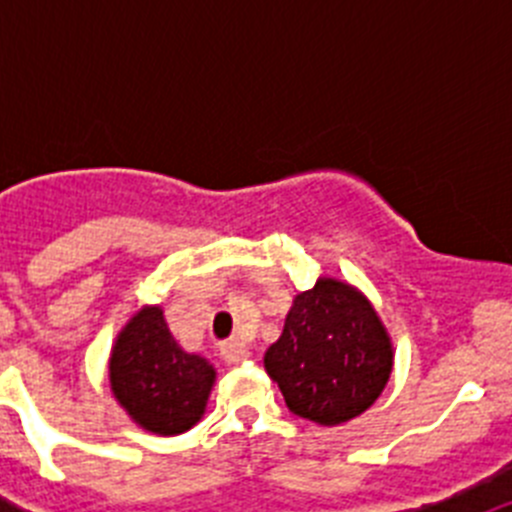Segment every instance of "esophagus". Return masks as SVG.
<instances>
[{
	"mask_svg": "<svg viewBox=\"0 0 512 512\" xmlns=\"http://www.w3.org/2000/svg\"><path fill=\"white\" fill-rule=\"evenodd\" d=\"M220 356H223V361H228V364H235V361L246 359L248 348H246V343L230 338V341L220 343Z\"/></svg>",
	"mask_w": 512,
	"mask_h": 512,
	"instance_id": "1",
	"label": "esophagus"
}]
</instances>
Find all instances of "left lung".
<instances>
[{"label":"left lung","instance_id":"8db88e82","mask_svg":"<svg viewBox=\"0 0 512 512\" xmlns=\"http://www.w3.org/2000/svg\"><path fill=\"white\" fill-rule=\"evenodd\" d=\"M264 366L292 413L338 425L382 395L392 372V346L364 295L336 279H318L295 297Z\"/></svg>","mask_w":512,"mask_h":512}]
</instances>
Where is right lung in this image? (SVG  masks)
<instances>
[{"label": "right lung", "mask_w": 512, "mask_h": 512, "mask_svg": "<svg viewBox=\"0 0 512 512\" xmlns=\"http://www.w3.org/2000/svg\"><path fill=\"white\" fill-rule=\"evenodd\" d=\"M117 402L146 431L176 436L202 418L215 369L179 348L161 307L140 310L120 336L110 359Z\"/></svg>", "instance_id": "obj_1"}]
</instances>
